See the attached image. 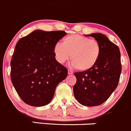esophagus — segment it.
<instances>
[{
  "label": "esophagus",
  "instance_id": "1",
  "mask_svg": "<svg viewBox=\"0 0 131 131\" xmlns=\"http://www.w3.org/2000/svg\"><path fill=\"white\" fill-rule=\"evenodd\" d=\"M68 73L69 75H72V74H73V72H72L71 70H68Z\"/></svg>",
  "mask_w": 131,
  "mask_h": 131
}]
</instances>
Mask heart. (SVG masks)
Returning a JSON list of instances; mask_svg holds the SVG:
<instances>
[{"instance_id":"heart-1","label":"heart","mask_w":131,"mask_h":131,"mask_svg":"<svg viewBox=\"0 0 131 131\" xmlns=\"http://www.w3.org/2000/svg\"><path fill=\"white\" fill-rule=\"evenodd\" d=\"M57 61L63 63L69 59L73 67L81 71H87L97 63L101 54V47L95 40L79 35H72L63 38L62 45L58 43L54 48Z\"/></svg>"}]
</instances>
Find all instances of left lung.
<instances>
[{"label": "left lung", "instance_id": "left-lung-1", "mask_svg": "<svg viewBox=\"0 0 131 131\" xmlns=\"http://www.w3.org/2000/svg\"><path fill=\"white\" fill-rule=\"evenodd\" d=\"M86 36L94 38L99 43L101 54L92 68L74 73L77 81L73 93L81 104L96 106L107 101L118 84L122 71L120 52L118 47L102 34Z\"/></svg>", "mask_w": 131, "mask_h": 131}]
</instances>
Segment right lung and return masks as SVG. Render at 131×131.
Returning a JSON list of instances; mask_svg holds the SVG:
<instances>
[{"instance_id":"obj_1","label":"right lung","mask_w":131,"mask_h":131,"mask_svg":"<svg viewBox=\"0 0 131 131\" xmlns=\"http://www.w3.org/2000/svg\"><path fill=\"white\" fill-rule=\"evenodd\" d=\"M67 35L63 30H36L19 40L11 61V80L27 104L41 107L50 103L68 70L55 58L54 48Z\"/></svg>"}]
</instances>
